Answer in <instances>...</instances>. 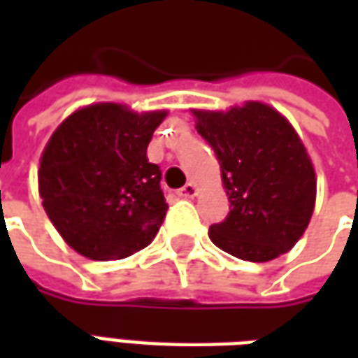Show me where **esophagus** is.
Listing matches in <instances>:
<instances>
[{"instance_id": "obj_1", "label": "esophagus", "mask_w": 358, "mask_h": 358, "mask_svg": "<svg viewBox=\"0 0 358 358\" xmlns=\"http://www.w3.org/2000/svg\"><path fill=\"white\" fill-rule=\"evenodd\" d=\"M176 194H178V197H195V195H197V187H195V184H192V182H187L186 186L180 187Z\"/></svg>"}]
</instances>
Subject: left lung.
Instances as JSON below:
<instances>
[{
	"instance_id": "8db88e82",
	"label": "left lung",
	"mask_w": 358,
	"mask_h": 358,
	"mask_svg": "<svg viewBox=\"0 0 358 358\" xmlns=\"http://www.w3.org/2000/svg\"><path fill=\"white\" fill-rule=\"evenodd\" d=\"M194 117L230 201L228 217L209 228L213 243L251 263L287 253L307 230L316 199L315 169L293 126L259 101Z\"/></svg>"
}]
</instances>
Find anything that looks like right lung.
<instances>
[{
	"instance_id": "1",
	"label": "right lung",
	"mask_w": 358,
	"mask_h": 358,
	"mask_svg": "<svg viewBox=\"0 0 358 358\" xmlns=\"http://www.w3.org/2000/svg\"><path fill=\"white\" fill-rule=\"evenodd\" d=\"M166 110L134 113L95 103L65 118L38 171L48 217L63 240L94 261H115L155 238L169 205L148 145Z\"/></svg>"
}]
</instances>
